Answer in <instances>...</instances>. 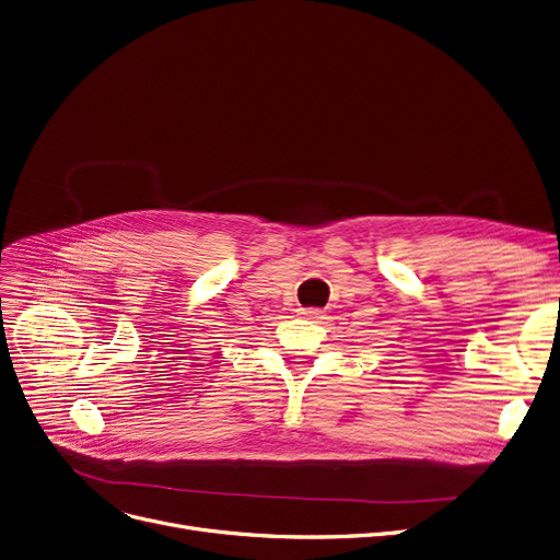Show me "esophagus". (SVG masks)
<instances>
[{
    "label": "esophagus",
    "mask_w": 560,
    "mask_h": 560,
    "mask_svg": "<svg viewBox=\"0 0 560 560\" xmlns=\"http://www.w3.org/2000/svg\"><path fill=\"white\" fill-rule=\"evenodd\" d=\"M300 313L308 320H320L323 318V311H318V308H302Z\"/></svg>",
    "instance_id": "esophagus-1"
}]
</instances>
